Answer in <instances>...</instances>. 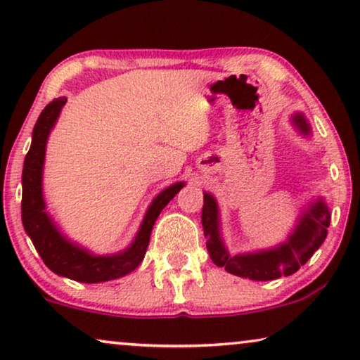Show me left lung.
Wrapping results in <instances>:
<instances>
[{"label": "left lung", "mask_w": 360, "mask_h": 360, "mask_svg": "<svg viewBox=\"0 0 360 360\" xmlns=\"http://www.w3.org/2000/svg\"><path fill=\"white\" fill-rule=\"evenodd\" d=\"M293 122L303 134H308L309 124L303 115L293 116ZM329 221H331V214H329L328 205L319 198L316 203L309 205L308 211H304L303 216H300L297 228L293 234H290L287 243L280 244L275 249L260 250L254 254L229 255L219 236L218 205L210 193L206 191L203 193L201 224H203L206 249H208L211 260L218 267H224L229 274L257 280V282L275 280L282 275L288 277L297 272L324 243Z\"/></svg>", "instance_id": "obj_1"}]
</instances>
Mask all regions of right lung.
<instances>
[{"instance_id": "obj_1", "label": "right lung", "mask_w": 360, "mask_h": 360, "mask_svg": "<svg viewBox=\"0 0 360 360\" xmlns=\"http://www.w3.org/2000/svg\"><path fill=\"white\" fill-rule=\"evenodd\" d=\"M65 103L67 98L52 100L44 108L36 126H34L31 149L24 159L22 169V224L44 264L52 272L83 283L108 282V280L124 277L136 267H139L146 255L147 245H149L150 233L157 216L184 188L185 181L170 185L169 188L155 196V200L147 210L134 243L124 252L115 255H93L86 249L72 244L58 233L56 224L49 218L42 196V167L44 157H46L47 137Z\"/></svg>"}]
</instances>
